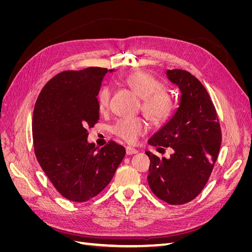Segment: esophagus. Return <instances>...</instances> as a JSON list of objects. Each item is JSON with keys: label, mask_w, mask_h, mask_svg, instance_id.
Returning <instances> with one entry per match:
<instances>
[{"label": "esophagus", "mask_w": 252, "mask_h": 252, "mask_svg": "<svg viewBox=\"0 0 252 252\" xmlns=\"http://www.w3.org/2000/svg\"><path fill=\"white\" fill-rule=\"evenodd\" d=\"M136 152H138V150L134 149V148H132V147H130V146L126 147V154H127V156L134 155V154H136Z\"/></svg>", "instance_id": "esophagus-1"}]
</instances>
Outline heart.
<instances>
[{
    "label": "heart",
    "instance_id": "heart-1",
    "mask_svg": "<svg viewBox=\"0 0 252 252\" xmlns=\"http://www.w3.org/2000/svg\"><path fill=\"white\" fill-rule=\"evenodd\" d=\"M123 82L141 97V110L154 125H161L168 120L174 110L175 100L169 90L163 88L162 83L154 75L136 71L125 75ZM111 90L103 85L97 91L96 106L100 112L108 109ZM147 123L142 118L120 119L113 124L111 130L127 143L134 144L140 136L147 132Z\"/></svg>",
    "mask_w": 252,
    "mask_h": 252
}]
</instances>
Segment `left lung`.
<instances>
[{"label": "left lung", "instance_id": "8db88e82", "mask_svg": "<svg viewBox=\"0 0 252 252\" xmlns=\"http://www.w3.org/2000/svg\"><path fill=\"white\" fill-rule=\"evenodd\" d=\"M168 80L181 91L179 108L148 140L158 149L171 147L169 158L152 155L148 184L158 199L170 205L192 201L207 183L222 141L217 110L203 84L190 72L167 70Z\"/></svg>", "mask_w": 252, "mask_h": 252}]
</instances>
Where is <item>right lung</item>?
<instances>
[{
  "label": "right lung",
  "mask_w": 252,
  "mask_h": 252,
  "mask_svg": "<svg viewBox=\"0 0 252 252\" xmlns=\"http://www.w3.org/2000/svg\"><path fill=\"white\" fill-rule=\"evenodd\" d=\"M88 67L55 75L40 93L32 117L34 154L43 171L65 199L86 202L107 186L125 148L110 141L97 149L87 128L100 119L96 94L107 72Z\"/></svg>",
  "instance_id": "right-lung-1"
}]
</instances>
